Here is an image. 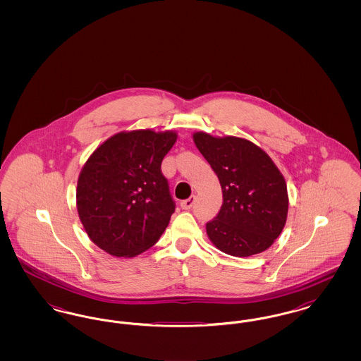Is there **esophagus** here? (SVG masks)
I'll return each mask as SVG.
<instances>
[{
	"instance_id": "1",
	"label": "esophagus",
	"mask_w": 361,
	"mask_h": 361,
	"mask_svg": "<svg viewBox=\"0 0 361 361\" xmlns=\"http://www.w3.org/2000/svg\"><path fill=\"white\" fill-rule=\"evenodd\" d=\"M195 202H196V196H190L187 200H183L180 206H181L183 209H190L193 204H195Z\"/></svg>"
}]
</instances>
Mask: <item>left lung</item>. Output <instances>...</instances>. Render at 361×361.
<instances>
[{
  "mask_svg": "<svg viewBox=\"0 0 361 361\" xmlns=\"http://www.w3.org/2000/svg\"><path fill=\"white\" fill-rule=\"evenodd\" d=\"M193 140L224 193L219 212L206 224L209 240L235 257L267 250L280 235L288 212L287 185L274 161L242 137L196 133Z\"/></svg>",
  "mask_w": 361,
  "mask_h": 361,
  "instance_id": "left-lung-1",
  "label": "left lung"
}]
</instances>
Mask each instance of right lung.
Segmentation results:
<instances>
[{
	"label": "right lung",
	"instance_id": "add662e5",
	"mask_svg": "<svg viewBox=\"0 0 361 361\" xmlns=\"http://www.w3.org/2000/svg\"><path fill=\"white\" fill-rule=\"evenodd\" d=\"M174 133L116 134L94 150L77 184V208L89 238L116 257L152 247L169 224L176 203L161 164Z\"/></svg>",
	"mask_w": 361,
	"mask_h": 361
}]
</instances>
